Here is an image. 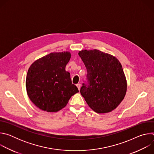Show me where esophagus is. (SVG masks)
I'll list each match as a JSON object with an SVG mask.
<instances>
[{"mask_svg": "<svg viewBox=\"0 0 154 154\" xmlns=\"http://www.w3.org/2000/svg\"><path fill=\"white\" fill-rule=\"evenodd\" d=\"M77 87L78 88V90H80V88H81V85H80V83L77 84Z\"/></svg>", "mask_w": 154, "mask_h": 154, "instance_id": "esophagus-1", "label": "esophagus"}]
</instances>
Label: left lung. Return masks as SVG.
I'll use <instances>...</instances> for the list:
<instances>
[{
	"mask_svg": "<svg viewBox=\"0 0 154 154\" xmlns=\"http://www.w3.org/2000/svg\"><path fill=\"white\" fill-rule=\"evenodd\" d=\"M87 70L86 83L80 93L88 105L97 113L115 109L124 99L127 81L122 65L114 56L97 49L79 52Z\"/></svg>",
	"mask_w": 154,
	"mask_h": 154,
	"instance_id": "8db88e82",
	"label": "left lung"
}]
</instances>
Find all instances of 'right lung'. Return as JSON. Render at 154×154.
I'll return each mask as SVG.
<instances>
[{"mask_svg":"<svg viewBox=\"0 0 154 154\" xmlns=\"http://www.w3.org/2000/svg\"><path fill=\"white\" fill-rule=\"evenodd\" d=\"M69 52H53L32 64L26 77V89L31 101L39 109L56 112L64 108L72 96L79 92L72 83L66 66Z\"/></svg>","mask_w":154,"mask_h":154,"instance_id":"right-lung-1","label":"right lung"}]
</instances>
